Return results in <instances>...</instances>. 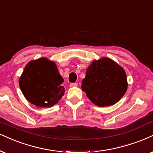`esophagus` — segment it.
Segmentation results:
<instances>
[{
  "label": "esophagus",
  "instance_id": "1",
  "mask_svg": "<svg viewBox=\"0 0 153 153\" xmlns=\"http://www.w3.org/2000/svg\"><path fill=\"white\" fill-rule=\"evenodd\" d=\"M78 86V83H76V82H75V83H71L70 84V87H77Z\"/></svg>",
  "mask_w": 153,
  "mask_h": 153
}]
</instances>
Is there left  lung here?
<instances>
[{
	"label": "left lung",
	"instance_id": "1",
	"mask_svg": "<svg viewBox=\"0 0 153 153\" xmlns=\"http://www.w3.org/2000/svg\"><path fill=\"white\" fill-rule=\"evenodd\" d=\"M82 90L93 104L108 107L119 102L128 88L124 69L108 58L94 60L86 71Z\"/></svg>",
	"mask_w": 153,
	"mask_h": 153
}]
</instances>
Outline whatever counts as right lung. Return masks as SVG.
<instances>
[{"mask_svg":"<svg viewBox=\"0 0 153 153\" xmlns=\"http://www.w3.org/2000/svg\"><path fill=\"white\" fill-rule=\"evenodd\" d=\"M64 80L53 61L46 58L31 61L19 79V85L27 100L38 107H51L65 92Z\"/></svg>","mask_w":153,"mask_h":153,"instance_id":"add662e5","label":"right lung"}]
</instances>
